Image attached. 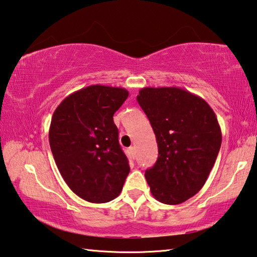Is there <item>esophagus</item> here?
I'll list each match as a JSON object with an SVG mask.
<instances>
[{
  "instance_id": "obj_1",
  "label": "esophagus",
  "mask_w": 257,
  "mask_h": 257,
  "mask_svg": "<svg viewBox=\"0 0 257 257\" xmlns=\"http://www.w3.org/2000/svg\"><path fill=\"white\" fill-rule=\"evenodd\" d=\"M128 151H130V154H131L132 157H136V154H137L136 147H131V148H130V149H128Z\"/></svg>"
}]
</instances>
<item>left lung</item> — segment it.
I'll return each instance as SVG.
<instances>
[{
	"label": "left lung",
	"mask_w": 257,
	"mask_h": 257,
	"mask_svg": "<svg viewBox=\"0 0 257 257\" xmlns=\"http://www.w3.org/2000/svg\"><path fill=\"white\" fill-rule=\"evenodd\" d=\"M138 102L158 143V159L146 170L151 194L165 204H181L208 179L222 136L212 108L203 98L178 87L142 88Z\"/></svg>",
	"instance_id": "8db88e82"
}]
</instances>
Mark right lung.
<instances>
[{
	"mask_svg": "<svg viewBox=\"0 0 257 257\" xmlns=\"http://www.w3.org/2000/svg\"><path fill=\"white\" fill-rule=\"evenodd\" d=\"M127 97L124 88L89 85L53 114L48 138L57 168L71 191L91 203L116 199L130 173L112 119Z\"/></svg>",
	"mask_w": 257,
	"mask_h": 257,
	"instance_id": "1",
	"label": "right lung"
}]
</instances>
